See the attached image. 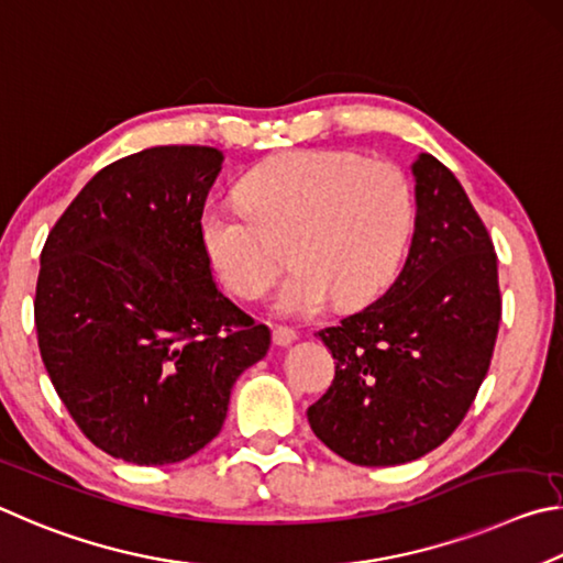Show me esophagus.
I'll return each instance as SVG.
<instances>
[{
	"label": "esophagus",
	"instance_id": "obj_1",
	"mask_svg": "<svg viewBox=\"0 0 563 563\" xmlns=\"http://www.w3.org/2000/svg\"><path fill=\"white\" fill-rule=\"evenodd\" d=\"M272 339H274L276 346H289V343L297 341V331H294L291 327H274Z\"/></svg>",
	"mask_w": 563,
	"mask_h": 563
}]
</instances>
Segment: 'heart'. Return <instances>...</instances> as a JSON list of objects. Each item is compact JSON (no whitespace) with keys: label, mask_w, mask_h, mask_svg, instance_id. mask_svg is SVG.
Masks as SVG:
<instances>
[{"label":"heart","mask_w":563,"mask_h":563,"mask_svg":"<svg viewBox=\"0 0 563 563\" xmlns=\"http://www.w3.org/2000/svg\"><path fill=\"white\" fill-rule=\"evenodd\" d=\"M242 205H207L197 220L202 252L234 297L254 299L284 266L297 269L274 297L289 317L376 299L406 256L416 200L406 173L349 151H289L242 177Z\"/></svg>","instance_id":"heart-1"}]
</instances>
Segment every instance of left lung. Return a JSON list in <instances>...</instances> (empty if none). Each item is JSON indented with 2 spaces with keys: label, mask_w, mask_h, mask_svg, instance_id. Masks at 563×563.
<instances>
[{
  "label": "left lung",
  "mask_w": 563,
  "mask_h": 563,
  "mask_svg": "<svg viewBox=\"0 0 563 563\" xmlns=\"http://www.w3.org/2000/svg\"><path fill=\"white\" fill-rule=\"evenodd\" d=\"M416 232L380 299L319 331L336 376L307 410L323 445L390 467L442 445L467 416L495 351L501 297L487 227L457 177L420 153Z\"/></svg>",
  "instance_id": "obj_1"
}]
</instances>
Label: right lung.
Returning <instances> with one entry per match:
<instances>
[{"instance_id": "1", "label": "right lung", "mask_w": 563, "mask_h": 563, "mask_svg": "<svg viewBox=\"0 0 563 563\" xmlns=\"http://www.w3.org/2000/svg\"><path fill=\"white\" fill-rule=\"evenodd\" d=\"M224 155L157 145L106 165L42 250V361L84 435L115 460L202 450L272 333L217 289L197 220Z\"/></svg>"}]
</instances>
